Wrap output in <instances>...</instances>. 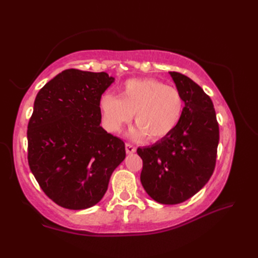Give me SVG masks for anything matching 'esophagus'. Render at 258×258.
Here are the masks:
<instances>
[{"label":"esophagus","instance_id":"obj_1","mask_svg":"<svg viewBox=\"0 0 258 258\" xmlns=\"http://www.w3.org/2000/svg\"><path fill=\"white\" fill-rule=\"evenodd\" d=\"M125 149H126V153H127V154H133V153H135V151H136L135 147L132 144H128V143H126Z\"/></svg>","mask_w":258,"mask_h":258}]
</instances>
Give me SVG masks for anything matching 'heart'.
Masks as SVG:
<instances>
[{
	"mask_svg": "<svg viewBox=\"0 0 258 258\" xmlns=\"http://www.w3.org/2000/svg\"><path fill=\"white\" fill-rule=\"evenodd\" d=\"M183 105L178 90L154 79L130 80L118 96L107 94L101 100L103 122L109 132H119L134 114L138 125L131 136L143 139L147 135L152 141L173 132L182 117Z\"/></svg>",
	"mask_w": 258,
	"mask_h": 258,
	"instance_id": "b5f03b06",
	"label": "heart"
}]
</instances>
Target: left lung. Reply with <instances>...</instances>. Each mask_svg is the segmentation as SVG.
<instances>
[{
	"label": "left lung",
	"mask_w": 258,
	"mask_h": 258,
	"mask_svg": "<svg viewBox=\"0 0 258 258\" xmlns=\"http://www.w3.org/2000/svg\"><path fill=\"white\" fill-rule=\"evenodd\" d=\"M183 97L182 117L173 132L155 144L139 147L141 183L161 204L183 203L200 191L215 168L220 128L213 102L187 76L168 72Z\"/></svg>",
	"instance_id": "1"
}]
</instances>
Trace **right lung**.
Masks as SVG:
<instances>
[{
  "label": "right lung",
  "mask_w": 258,
  "mask_h": 258,
  "mask_svg": "<svg viewBox=\"0 0 258 258\" xmlns=\"http://www.w3.org/2000/svg\"><path fill=\"white\" fill-rule=\"evenodd\" d=\"M115 81L107 73L70 69L37 93L27 126L29 165L57 205L85 210L106 193L125 158L124 142L101 124V96Z\"/></svg>",
  "instance_id": "add662e5"
}]
</instances>
